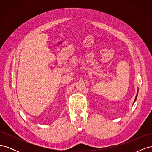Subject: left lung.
Instances as JSON below:
<instances>
[{"label": "left lung", "mask_w": 152, "mask_h": 152, "mask_svg": "<svg viewBox=\"0 0 152 152\" xmlns=\"http://www.w3.org/2000/svg\"><path fill=\"white\" fill-rule=\"evenodd\" d=\"M138 92V91H137ZM137 94H136V98H135V99H134V103L135 102V101H136V98H137Z\"/></svg>", "instance_id": "8db88e82"}]
</instances>
